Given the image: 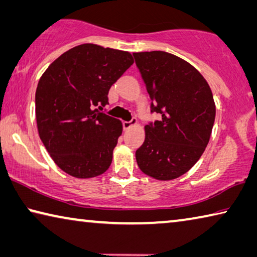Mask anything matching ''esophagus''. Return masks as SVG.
Wrapping results in <instances>:
<instances>
[{
    "instance_id": "esophagus-1",
    "label": "esophagus",
    "mask_w": 257,
    "mask_h": 257,
    "mask_svg": "<svg viewBox=\"0 0 257 257\" xmlns=\"http://www.w3.org/2000/svg\"><path fill=\"white\" fill-rule=\"evenodd\" d=\"M136 123V120H132V121H123V129L124 130H127V129H129L130 127H133L134 124Z\"/></svg>"
}]
</instances>
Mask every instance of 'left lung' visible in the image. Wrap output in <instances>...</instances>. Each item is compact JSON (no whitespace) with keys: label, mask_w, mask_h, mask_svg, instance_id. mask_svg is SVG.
<instances>
[{"label":"left lung","mask_w":257,"mask_h":257,"mask_svg":"<svg viewBox=\"0 0 257 257\" xmlns=\"http://www.w3.org/2000/svg\"><path fill=\"white\" fill-rule=\"evenodd\" d=\"M146 85L151 112L160 121L146 124L136 151L140 169L158 181H170L192 168L208 144L215 121L209 84L197 68L165 51L134 52Z\"/></svg>","instance_id":"8db88e82"}]
</instances>
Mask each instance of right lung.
Listing matches in <instances>:
<instances>
[{
  "label": "right lung",
  "mask_w": 257,
  "mask_h": 257,
  "mask_svg": "<svg viewBox=\"0 0 257 257\" xmlns=\"http://www.w3.org/2000/svg\"><path fill=\"white\" fill-rule=\"evenodd\" d=\"M133 63L128 51L84 43L64 52L40 77L39 136L63 172L91 178L111 166L122 123L100 111L108 104L109 88Z\"/></svg>",
  "instance_id": "right-lung-1"
}]
</instances>
